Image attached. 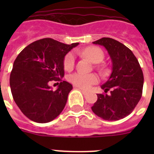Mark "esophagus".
Returning <instances> with one entry per match:
<instances>
[{
  "label": "esophagus",
  "mask_w": 154,
  "mask_h": 154,
  "mask_svg": "<svg viewBox=\"0 0 154 154\" xmlns=\"http://www.w3.org/2000/svg\"><path fill=\"white\" fill-rule=\"evenodd\" d=\"M80 90H81V92H82V94H83V95H86V94H87L86 91L83 90V89H80Z\"/></svg>",
  "instance_id": "34e87169"
}]
</instances>
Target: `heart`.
<instances>
[{"label":"heart","instance_id":"heart-1","mask_svg":"<svg viewBox=\"0 0 154 154\" xmlns=\"http://www.w3.org/2000/svg\"><path fill=\"white\" fill-rule=\"evenodd\" d=\"M82 55L87 58L93 63H99L102 62L104 58L103 50L97 47H88L82 51ZM75 56L74 53H68L64 59V68L65 70H72L75 66ZM69 80L76 86L84 89H89L92 85L99 82L98 76L95 74H84L81 72H75L69 75Z\"/></svg>","mask_w":154,"mask_h":154}]
</instances>
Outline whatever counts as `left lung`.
Listing matches in <instances>:
<instances>
[{
  "label": "left lung",
  "mask_w": 154,
  "mask_h": 154,
  "mask_svg": "<svg viewBox=\"0 0 154 154\" xmlns=\"http://www.w3.org/2000/svg\"><path fill=\"white\" fill-rule=\"evenodd\" d=\"M92 43L105 47L112 61V73L101 85L106 93L110 90V94H97L92 112L105 120H119L130 115L141 99L142 69L131 50L118 41L103 38Z\"/></svg>",
  "instance_id": "obj_1"
}]
</instances>
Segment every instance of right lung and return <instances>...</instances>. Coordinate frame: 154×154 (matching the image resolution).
<instances>
[{
    "mask_svg": "<svg viewBox=\"0 0 154 154\" xmlns=\"http://www.w3.org/2000/svg\"><path fill=\"white\" fill-rule=\"evenodd\" d=\"M78 45L43 38L28 45L17 55L10 75L11 90L15 103L28 119L48 123L62 112L72 85L61 82L53 91L48 83L63 78L65 55Z\"/></svg>",
    "mask_w": 154,
    "mask_h": 154,
    "instance_id": "obj_1",
    "label": "right lung"
}]
</instances>
